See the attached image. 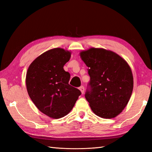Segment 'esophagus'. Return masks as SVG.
<instances>
[{"instance_id":"1","label":"esophagus","mask_w":152,"mask_h":152,"mask_svg":"<svg viewBox=\"0 0 152 152\" xmlns=\"http://www.w3.org/2000/svg\"><path fill=\"white\" fill-rule=\"evenodd\" d=\"M79 89L80 90V91L82 92V94H83V93H84V87H83V86H80Z\"/></svg>"}]
</instances>
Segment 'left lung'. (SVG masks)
<instances>
[{"instance_id":"obj_1","label":"left lung","mask_w":152,"mask_h":152,"mask_svg":"<svg viewBox=\"0 0 152 152\" xmlns=\"http://www.w3.org/2000/svg\"><path fill=\"white\" fill-rule=\"evenodd\" d=\"M88 66L90 82L85 94L92 111L99 117L115 118L129 101L133 76L125 59L112 51L91 48L80 53Z\"/></svg>"}]
</instances>
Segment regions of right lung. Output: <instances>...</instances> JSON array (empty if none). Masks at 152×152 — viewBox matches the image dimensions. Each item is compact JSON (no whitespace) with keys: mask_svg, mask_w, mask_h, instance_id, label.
I'll return each instance as SVG.
<instances>
[{"mask_svg":"<svg viewBox=\"0 0 152 152\" xmlns=\"http://www.w3.org/2000/svg\"><path fill=\"white\" fill-rule=\"evenodd\" d=\"M70 56L69 51L53 48L36 58L27 72L31 99L41 112L53 119L69 114L81 95L78 89L69 85L70 75L63 69Z\"/></svg>","mask_w":152,"mask_h":152,"instance_id":"add662e5","label":"right lung"}]
</instances>
